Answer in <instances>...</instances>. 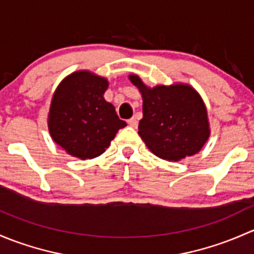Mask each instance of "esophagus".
<instances>
[{
  "instance_id": "obj_1",
  "label": "esophagus",
  "mask_w": 254,
  "mask_h": 254,
  "mask_svg": "<svg viewBox=\"0 0 254 254\" xmlns=\"http://www.w3.org/2000/svg\"><path fill=\"white\" fill-rule=\"evenodd\" d=\"M128 125H129L130 127H137L138 125V121H137V117H132V119L128 120Z\"/></svg>"
}]
</instances>
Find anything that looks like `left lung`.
Here are the masks:
<instances>
[{
  "label": "left lung",
  "mask_w": 254,
  "mask_h": 254,
  "mask_svg": "<svg viewBox=\"0 0 254 254\" xmlns=\"http://www.w3.org/2000/svg\"><path fill=\"white\" fill-rule=\"evenodd\" d=\"M129 80L142 93L143 119L138 134L149 150L169 161L197 154L210 134L199 94L187 84L149 88L135 74H130Z\"/></svg>",
  "instance_id": "1"
}]
</instances>
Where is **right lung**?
<instances>
[{
    "label": "right lung",
    "instance_id": "obj_1",
    "mask_svg": "<svg viewBox=\"0 0 254 254\" xmlns=\"http://www.w3.org/2000/svg\"><path fill=\"white\" fill-rule=\"evenodd\" d=\"M108 87L105 78L88 70L72 73L57 87L50 106L49 130L69 155L82 160L101 155L119 129L127 126L104 99Z\"/></svg>",
    "mask_w": 254,
    "mask_h": 254
}]
</instances>
